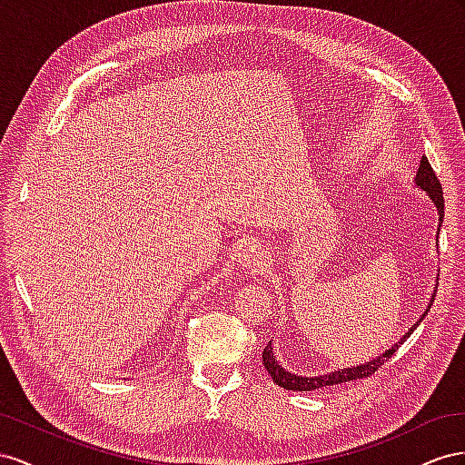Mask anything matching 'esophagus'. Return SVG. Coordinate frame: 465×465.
Segmentation results:
<instances>
[{"instance_id": "esophagus-1", "label": "esophagus", "mask_w": 465, "mask_h": 465, "mask_svg": "<svg viewBox=\"0 0 465 465\" xmlns=\"http://www.w3.org/2000/svg\"><path fill=\"white\" fill-rule=\"evenodd\" d=\"M262 259H264V251L257 243L245 245L240 251V257H237V261H240V264H242V267H245V269L259 267V264H262Z\"/></svg>"}]
</instances>
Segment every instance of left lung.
Masks as SVG:
<instances>
[{"mask_svg":"<svg viewBox=\"0 0 465 465\" xmlns=\"http://www.w3.org/2000/svg\"><path fill=\"white\" fill-rule=\"evenodd\" d=\"M415 187L427 193V196L432 201V204L436 206V212H439V232H440V225L444 222V198H442V187H440V181L436 179L434 171L429 163L427 157H420V163H419V169H417V175H415ZM436 284H439V278H436ZM434 294L436 290L432 292V298H430V303L427 306V312L430 310L432 302H434ZM427 312H424L420 315V320H417V323L411 325V329L407 331V333L397 341L395 344H391V349H388L386 352H381L380 356L372 358V361H368L364 364H356V366H351V368H337L333 370V372L329 374H317V376H300L296 372H288V370L276 361V354L272 351V344L269 342L267 347H264L262 351V364H264V370L271 374L272 381L278 383V386L284 388V390H292V391H313V390H320V388H327V386H337V383H344V381H351V380H358V378H366L370 374H374L376 370L388 361V358L400 349V344L405 342V339L413 333V331L417 329V325L422 322V317L427 315Z\"/></svg>","mask_w":465,"mask_h":465,"instance_id":"left-lung-1","label":"left lung"}]
</instances>
